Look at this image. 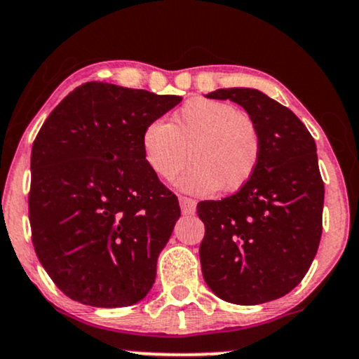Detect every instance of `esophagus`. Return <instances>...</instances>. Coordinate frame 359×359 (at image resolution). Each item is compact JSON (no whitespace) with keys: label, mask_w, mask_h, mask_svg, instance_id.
Masks as SVG:
<instances>
[{"label":"esophagus","mask_w":359,"mask_h":359,"mask_svg":"<svg viewBox=\"0 0 359 359\" xmlns=\"http://www.w3.org/2000/svg\"><path fill=\"white\" fill-rule=\"evenodd\" d=\"M179 203H180V208H182V213H185V215H194L195 208H197V202H195L194 198H189V197H184V195H180Z\"/></svg>","instance_id":"34e87169"}]
</instances>
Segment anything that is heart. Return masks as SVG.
Masks as SVG:
<instances>
[{"label": "heart", "mask_w": 359, "mask_h": 359, "mask_svg": "<svg viewBox=\"0 0 359 359\" xmlns=\"http://www.w3.org/2000/svg\"><path fill=\"white\" fill-rule=\"evenodd\" d=\"M142 152L149 169L162 180L175 179L192 162L179 182L187 192L208 195L220 189L232 194L255 175L262 135L255 121L233 104L197 97L185 102L170 124L151 122L142 134Z\"/></svg>", "instance_id": "1"}]
</instances>
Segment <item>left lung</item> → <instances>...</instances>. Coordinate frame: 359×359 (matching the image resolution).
I'll use <instances>...</instances> for the list:
<instances>
[{
  "mask_svg": "<svg viewBox=\"0 0 359 359\" xmlns=\"http://www.w3.org/2000/svg\"><path fill=\"white\" fill-rule=\"evenodd\" d=\"M207 97L230 99L248 112L260 130L262 158L237 194L197 203L205 225L202 273L222 300L260 305L292 292L318 250L325 185L315 139L288 107L257 89Z\"/></svg>",
  "mask_w": 359,
  "mask_h": 359,
  "instance_id": "left-lung-1",
  "label": "left lung"
}]
</instances>
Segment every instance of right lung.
I'll return each mask as SVG.
<instances>
[{"mask_svg":"<svg viewBox=\"0 0 359 359\" xmlns=\"http://www.w3.org/2000/svg\"><path fill=\"white\" fill-rule=\"evenodd\" d=\"M180 96L90 81L62 99L31 152V240L71 300L99 308L142 300L180 207L142 152L144 129Z\"/></svg>","mask_w":359,"mask_h":359,"instance_id":"add662e5","label":"right lung"}]
</instances>
